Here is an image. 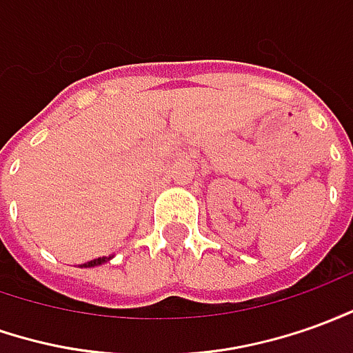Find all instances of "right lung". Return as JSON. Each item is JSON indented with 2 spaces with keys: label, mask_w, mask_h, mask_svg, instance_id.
Masks as SVG:
<instances>
[{
  "label": "right lung",
  "mask_w": 353,
  "mask_h": 353,
  "mask_svg": "<svg viewBox=\"0 0 353 353\" xmlns=\"http://www.w3.org/2000/svg\"><path fill=\"white\" fill-rule=\"evenodd\" d=\"M109 259H111V255H109V257H98V259H92V261H88V263H82L80 267H96V265L105 263V261H109Z\"/></svg>",
  "instance_id": "add662e5"
}]
</instances>
